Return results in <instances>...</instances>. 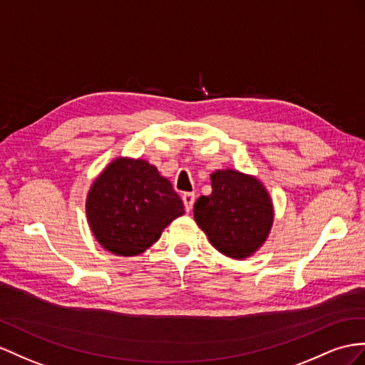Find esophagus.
Instances as JSON below:
<instances>
[{"mask_svg": "<svg viewBox=\"0 0 365 365\" xmlns=\"http://www.w3.org/2000/svg\"><path fill=\"white\" fill-rule=\"evenodd\" d=\"M182 200H183V205H185V210L186 211H191L192 205L195 202V194L194 192H185L182 195Z\"/></svg>", "mask_w": 365, "mask_h": 365, "instance_id": "1", "label": "esophagus"}]
</instances>
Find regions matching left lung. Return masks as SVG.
<instances>
[{
	"instance_id": "1",
	"label": "left lung",
	"mask_w": 365,
	"mask_h": 365,
	"mask_svg": "<svg viewBox=\"0 0 365 365\" xmlns=\"http://www.w3.org/2000/svg\"><path fill=\"white\" fill-rule=\"evenodd\" d=\"M212 192L200 195L194 219L212 247L232 259H245L264 244L273 223V205L255 177L225 170L211 174Z\"/></svg>"
}]
</instances>
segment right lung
<instances>
[{"mask_svg": "<svg viewBox=\"0 0 365 365\" xmlns=\"http://www.w3.org/2000/svg\"><path fill=\"white\" fill-rule=\"evenodd\" d=\"M185 212L173 185L145 160L117 158L93 182L86 214L93 236L117 256H137Z\"/></svg>", "mask_w": 365, "mask_h": 365, "instance_id": "right-lung-1", "label": "right lung"}]
</instances>
